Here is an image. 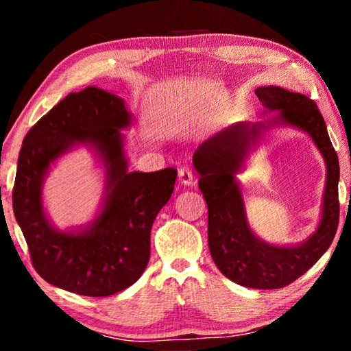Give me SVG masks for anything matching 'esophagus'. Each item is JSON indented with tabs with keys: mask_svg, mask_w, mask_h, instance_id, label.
Here are the masks:
<instances>
[{
	"mask_svg": "<svg viewBox=\"0 0 351 351\" xmlns=\"http://www.w3.org/2000/svg\"><path fill=\"white\" fill-rule=\"evenodd\" d=\"M178 176H180V181L181 184H184V186H195V176L190 169L182 167L180 171H178Z\"/></svg>",
	"mask_w": 351,
	"mask_h": 351,
	"instance_id": "34e87169",
	"label": "esophagus"
}]
</instances>
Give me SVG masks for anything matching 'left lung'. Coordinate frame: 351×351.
<instances>
[{
    "label": "left lung",
    "instance_id": "obj_1",
    "mask_svg": "<svg viewBox=\"0 0 351 351\" xmlns=\"http://www.w3.org/2000/svg\"><path fill=\"white\" fill-rule=\"evenodd\" d=\"M255 94L266 110H277L278 114L266 122L235 123L212 136L195 152L193 165L207 203V239L217 268L241 287L277 289L304 276L335 239L339 224V159L314 100L280 86H260ZM274 125L304 129L312 136L327 164L323 218L317 232L299 247H272L252 234L234 181V173L250 147L265 129Z\"/></svg>",
    "mask_w": 351,
    "mask_h": 351
}]
</instances>
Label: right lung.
I'll return each mask as SVG.
<instances>
[{"label": "right lung", "mask_w": 351, "mask_h": 351, "mask_svg": "<svg viewBox=\"0 0 351 351\" xmlns=\"http://www.w3.org/2000/svg\"><path fill=\"white\" fill-rule=\"evenodd\" d=\"M132 123L123 100L88 86L71 93L23 141L12 204L35 271L69 293L105 297L138 280L150 258L154 218L170 199L176 169L128 171L122 128ZM88 143L107 173L101 215L82 233H60L47 219L40 187L49 165L69 147Z\"/></svg>", "instance_id": "add662e5"}]
</instances>
